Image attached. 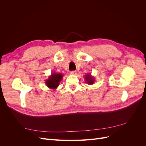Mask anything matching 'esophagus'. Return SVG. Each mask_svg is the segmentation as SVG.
Returning a JSON list of instances; mask_svg holds the SVG:
<instances>
[{"instance_id": "1", "label": "esophagus", "mask_w": 146, "mask_h": 146, "mask_svg": "<svg viewBox=\"0 0 146 146\" xmlns=\"http://www.w3.org/2000/svg\"><path fill=\"white\" fill-rule=\"evenodd\" d=\"M70 74L71 75H76L77 74V72L76 70H72V71L70 72Z\"/></svg>"}]
</instances>
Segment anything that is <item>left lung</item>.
<instances>
[{"mask_svg":"<svg viewBox=\"0 0 146 146\" xmlns=\"http://www.w3.org/2000/svg\"><path fill=\"white\" fill-rule=\"evenodd\" d=\"M86 80L88 84H93L94 82V78H92L91 76V74L88 75V76H86L85 77Z\"/></svg>","mask_w":146,"mask_h":146,"instance_id":"1","label":"left lung"}]
</instances>
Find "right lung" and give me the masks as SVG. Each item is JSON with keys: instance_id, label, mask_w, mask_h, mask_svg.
I'll list each match as a JSON object with an SVG mask.
<instances>
[{"instance_id": "right-lung-1", "label": "right lung", "mask_w": 146, "mask_h": 146, "mask_svg": "<svg viewBox=\"0 0 146 146\" xmlns=\"http://www.w3.org/2000/svg\"><path fill=\"white\" fill-rule=\"evenodd\" d=\"M62 74L53 73L51 75V77L48 78L46 81L47 86L50 89H55L58 86L60 82L62 79Z\"/></svg>"}]
</instances>
